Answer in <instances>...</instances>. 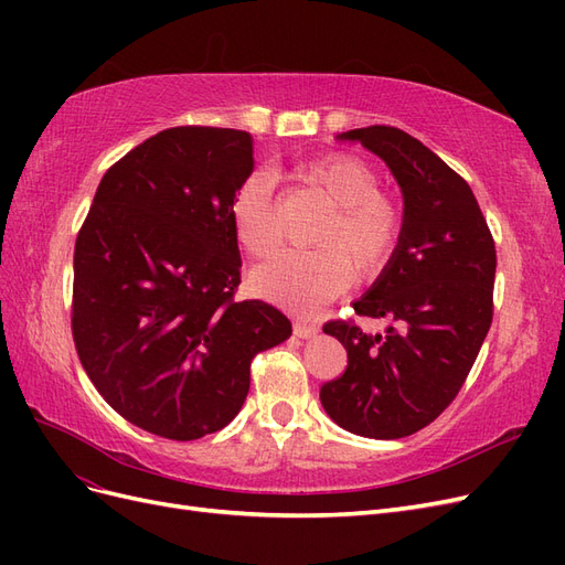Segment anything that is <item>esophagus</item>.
Masks as SVG:
<instances>
[{
	"label": "esophagus",
	"instance_id": "1",
	"mask_svg": "<svg viewBox=\"0 0 565 565\" xmlns=\"http://www.w3.org/2000/svg\"><path fill=\"white\" fill-rule=\"evenodd\" d=\"M318 334V328L313 322H295V337H299V339H311V337H316Z\"/></svg>",
	"mask_w": 565,
	"mask_h": 565
}]
</instances>
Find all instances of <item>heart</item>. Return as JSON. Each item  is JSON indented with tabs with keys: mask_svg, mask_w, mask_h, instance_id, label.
<instances>
[{
	"mask_svg": "<svg viewBox=\"0 0 565 565\" xmlns=\"http://www.w3.org/2000/svg\"><path fill=\"white\" fill-rule=\"evenodd\" d=\"M295 179L332 204L311 252H280L249 273V289L292 311H313L337 297L351 278L372 280L391 262L403 231L398 202L380 191L374 169L347 152L318 158L295 169ZM233 233L252 256L278 245L270 181L245 179L231 200Z\"/></svg>",
	"mask_w": 565,
	"mask_h": 565,
	"instance_id": "b5f03b06",
	"label": "heart"
}]
</instances>
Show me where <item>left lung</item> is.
Wrapping results in <instances>:
<instances>
[{
	"label": "left lung",
	"mask_w": 565,
	"mask_h": 565,
	"mask_svg": "<svg viewBox=\"0 0 565 565\" xmlns=\"http://www.w3.org/2000/svg\"><path fill=\"white\" fill-rule=\"evenodd\" d=\"M337 139L386 162L403 193V231L380 278L353 301L355 316L388 322L384 334H367L355 320L324 322L349 365L322 384L320 403L351 434L405 438L455 401L483 347L494 241L469 183L415 136L374 125Z\"/></svg>",
	"instance_id": "8db88e82"
}]
</instances>
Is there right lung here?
<instances>
[{"label":"right lung","mask_w":565,"mask_h":565,"mask_svg":"<svg viewBox=\"0 0 565 565\" xmlns=\"http://www.w3.org/2000/svg\"><path fill=\"white\" fill-rule=\"evenodd\" d=\"M254 169L241 129L172 127L100 179L75 243L73 339L104 401L169 440L241 413L256 353L292 334L276 306L235 301L231 200Z\"/></svg>","instance_id":"obj_1"}]
</instances>
